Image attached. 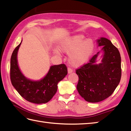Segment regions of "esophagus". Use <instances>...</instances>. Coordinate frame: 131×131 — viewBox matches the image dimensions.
<instances>
[{"label":"esophagus","instance_id":"esophagus-1","mask_svg":"<svg viewBox=\"0 0 131 131\" xmlns=\"http://www.w3.org/2000/svg\"><path fill=\"white\" fill-rule=\"evenodd\" d=\"M68 73H69V74H70V73H72V72L73 71V69H71L70 68H68Z\"/></svg>","mask_w":131,"mask_h":131}]
</instances>
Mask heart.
Listing matches in <instances>:
<instances>
[{
	"label": "heart",
	"instance_id": "1",
	"mask_svg": "<svg viewBox=\"0 0 131 131\" xmlns=\"http://www.w3.org/2000/svg\"><path fill=\"white\" fill-rule=\"evenodd\" d=\"M94 48L93 41L86 39L82 34L73 35L66 39L61 46L60 49L69 54L68 61L74 68H78L87 62Z\"/></svg>",
	"mask_w": 131,
	"mask_h": 131
}]
</instances>
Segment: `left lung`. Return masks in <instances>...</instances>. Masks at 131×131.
Listing matches in <instances>:
<instances>
[{
  "label": "left lung",
  "mask_w": 131,
  "mask_h": 131,
  "mask_svg": "<svg viewBox=\"0 0 131 131\" xmlns=\"http://www.w3.org/2000/svg\"><path fill=\"white\" fill-rule=\"evenodd\" d=\"M104 52L102 63L94 64L99 53L89 62L76 70L79 77L77 86L79 94L86 101L98 102L110 96L121 79V57L118 48L106 38L97 40Z\"/></svg>",
  "instance_id": "8db88e82"
}]
</instances>
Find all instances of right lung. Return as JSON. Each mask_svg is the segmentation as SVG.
Segmentation results:
<instances>
[{"instance_id":"right-lung-1","label":"right lung","mask_w":131,"mask_h":131,"mask_svg":"<svg viewBox=\"0 0 131 131\" xmlns=\"http://www.w3.org/2000/svg\"><path fill=\"white\" fill-rule=\"evenodd\" d=\"M21 44L16 47L10 58V78L18 93L27 101L40 104L48 102L57 91V84L68 74L65 64L52 66L48 74L39 81H32L25 77L19 69L17 55Z\"/></svg>"}]
</instances>
